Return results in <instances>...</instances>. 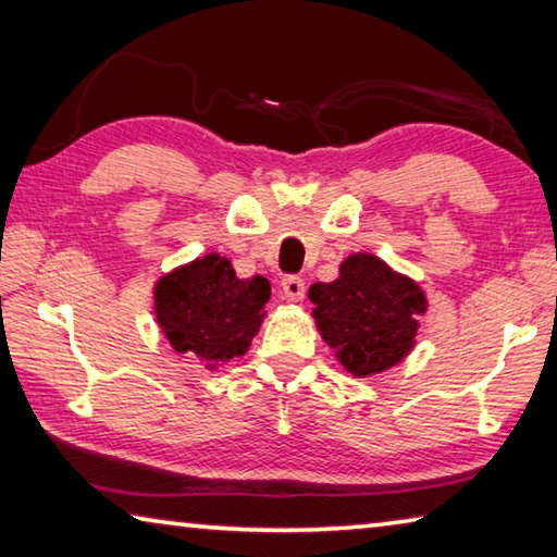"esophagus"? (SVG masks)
I'll list each match as a JSON object with an SVG mask.
<instances>
[{
	"mask_svg": "<svg viewBox=\"0 0 557 557\" xmlns=\"http://www.w3.org/2000/svg\"><path fill=\"white\" fill-rule=\"evenodd\" d=\"M282 295H285L289 301H301L307 295L305 280L297 277V275L285 277V280H282Z\"/></svg>",
	"mask_w": 557,
	"mask_h": 557,
	"instance_id": "esophagus-1",
	"label": "esophagus"
}]
</instances>
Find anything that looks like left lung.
Returning <instances> with one entry per match:
<instances>
[{
	"mask_svg": "<svg viewBox=\"0 0 557 557\" xmlns=\"http://www.w3.org/2000/svg\"><path fill=\"white\" fill-rule=\"evenodd\" d=\"M312 317L348 373L388 371L412 351L428 297L418 282L391 270L371 252L348 256L334 282L309 287Z\"/></svg>",
	"mask_w": 557,
	"mask_h": 557,
	"instance_id": "8db88e82",
	"label": "left lung"
}]
</instances>
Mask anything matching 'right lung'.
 Here are the masks:
<instances>
[{
	"label": "right lung",
	"instance_id": "right-lung-1",
	"mask_svg": "<svg viewBox=\"0 0 557 557\" xmlns=\"http://www.w3.org/2000/svg\"><path fill=\"white\" fill-rule=\"evenodd\" d=\"M268 299L265 277L240 280L228 258L209 252L157 280L154 314L176 354L215 369L248 351Z\"/></svg>",
	"mask_w": 557,
	"mask_h": 557
}]
</instances>
